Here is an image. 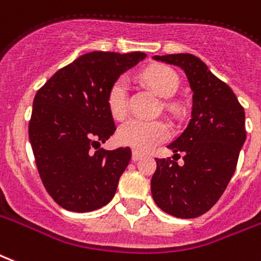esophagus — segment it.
Masks as SVG:
<instances>
[{"label": "esophagus", "mask_w": 261, "mask_h": 261, "mask_svg": "<svg viewBox=\"0 0 261 261\" xmlns=\"http://www.w3.org/2000/svg\"><path fill=\"white\" fill-rule=\"evenodd\" d=\"M141 158H142V155H141L140 152H137V150H133V160H134V162L140 160Z\"/></svg>", "instance_id": "obj_1"}]
</instances>
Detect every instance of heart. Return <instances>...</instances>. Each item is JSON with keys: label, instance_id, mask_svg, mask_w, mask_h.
I'll return each instance as SVG.
<instances>
[{"label": "heart", "instance_id": "obj_1", "mask_svg": "<svg viewBox=\"0 0 261 261\" xmlns=\"http://www.w3.org/2000/svg\"><path fill=\"white\" fill-rule=\"evenodd\" d=\"M142 77L155 92L163 98H171L179 87V77L174 69L166 65H152L142 71ZM106 103L111 115L115 119H123L128 111V95H127V80L119 77L112 83L106 95ZM170 111H181L178 102H167ZM170 136L169 127L160 120H142L128 119L120 125L117 138L121 144L130 146L138 152H148L156 145L165 142Z\"/></svg>", "mask_w": 261, "mask_h": 261}]
</instances>
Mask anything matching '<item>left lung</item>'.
<instances>
[{
    "label": "left lung",
    "mask_w": 261,
    "mask_h": 261,
    "mask_svg": "<svg viewBox=\"0 0 261 261\" xmlns=\"http://www.w3.org/2000/svg\"><path fill=\"white\" fill-rule=\"evenodd\" d=\"M179 66L194 91L192 119L169 145L175 155L156 158L150 191L155 203L179 219L199 217L221 198L246 140L245 111L233 91L191 54L153 57ZM185 155L179 166L175 156Z\"/></svg>",
    "instance_id": "8db88e82"
}]
</instances>
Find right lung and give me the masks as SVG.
Segmentation results:
<instances>
[{
  "instance_id": "right-lung-1",
  "label": "right lung",
  "mask_w": 261,
  "mask_h": 261,
  "mask_svg": "<svg viewBox=\"0 0 261 261\" xmlns=\"http://www.w3.org/2000/svg\"><path fill=\"white\" fill-rule=\"evenodd\" d=\"M145 57L88 52L59 69L34 96L29 138L42 184L63 209L92 212L115 196L131 149L99 148L116 131L106 95Z\"/></svg>"
}]
</instances>
